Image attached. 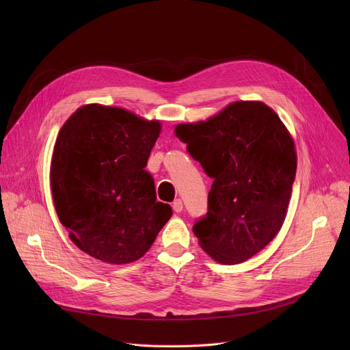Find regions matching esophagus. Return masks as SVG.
<instances>
[{"mask_svg": "<svg viewBox=\"0 0 350 350\" xmlns=\"http://www.w3.org/2000/svg\"><path fill=\"white\" fill-rule=\"evenodd\" d=\"M173 210H174L176 213H181V211H183V201H181L180 198L174 200V203H173Z\"/></svg>", "mask_w": 350, "mask_h": 350, "instance_id": "1", "label": "esophagus"}]
</instances>
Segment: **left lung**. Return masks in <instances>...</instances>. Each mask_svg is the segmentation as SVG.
<instances>
[{
  "instance_id": "obj_1",
  "label": "left lung",
  "mask_w": 350,
  "mask_h": 350,
  "mask_svg": "<svg viewBox=\"0 0 350 350\" xmlns=\"http://www.w3.org/2000/svg\"><path fill=\"white\" fill-rule=\"evenodd\" d=\"M174 133L213 178L208 213L193 227L200 247L219 264L247 261L285 221L297 173L289 131L264 102L237 100Z\"/></svg>"
}]
</instances>
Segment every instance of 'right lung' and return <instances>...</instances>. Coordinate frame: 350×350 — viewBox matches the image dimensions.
Listing matches in <instances>:
<instances>
[{"mask_svg":"<svg viewBox=\"0 0 350 350\" xmlns=\"http://www.w3.org/2000/svg\"><path fill=\"white\" fill-rule=\"evenodd\" d=\"M160 132V120L99 103L61 127L49 170L55 211L72 243L99 261H137L173 214L144 170Z\"/></svg>","mask_w":350,"mask_h":350,"instance_id":"1","label":"right lung"}]
</instances>
